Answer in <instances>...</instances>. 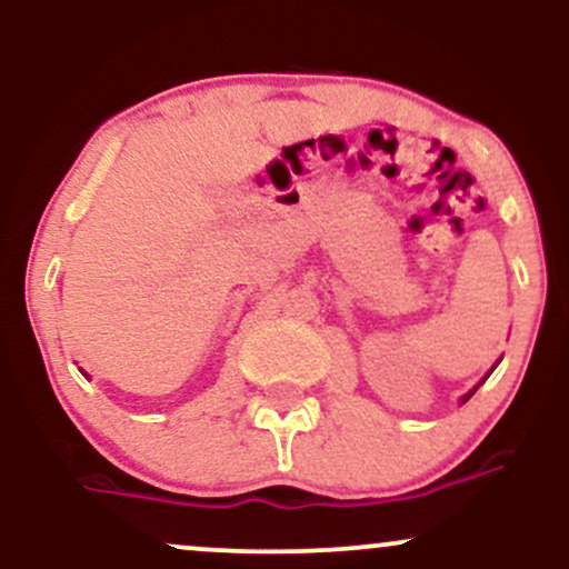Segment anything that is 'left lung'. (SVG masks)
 Wrapping results in <instances>:
<instances>
[{
  "label": "left lung",
  "instance_id": "8db88e82",
  "mask_svg": "<svg viewBox=\"0 0 569 569\" xmlns=\"http://www.w3.org/2000/svg\"><path fill=\"white\" fill-rule=\"evenodd\" d=\"M473 392H476V389H473ZM473 392H470V395H465V398H462V403H465V400H470V398H473Z\"/></svg>",
  "mask_w": 569,
  "mask_h": 569
}]
</instances>
